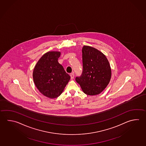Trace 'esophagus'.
Wrapping results in <instances>:
<instances>
[{"label": "esophagus", "instance_id": "esophagus-1", "mask_svg": "<svg viewBox=\"0 0 146 146\" xmlns=\"http://www.w3.org/2000/svg\"><path fill=\"white\" fill-rule=\"evenodd\" d=\"M70 78H71V79H73L74 78V73H72V74H70Z\"/></svg>", "mask_w": 146, "mask_h": 146}]
</instances>
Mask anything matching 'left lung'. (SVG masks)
I'll list each match as a JSON object with an SVG mask.
<instances>
[{"mask_svg": "<svg viewBox=\"0 0 146 146\" xmlns=\"http://www.w3.org/2000/svg\"><path fill=\"white\" fill-rule=\"evenodd\" d=\"M83 71L81 76L76 78L83 92L88 95L101 93L109 84L111 78V68L104 53L88 46L82 48Z\"/></svg>", "mask_w": 146, "mask_h": 146, "instance_id": "obj_1", "label": "left lung"}]
</instances>
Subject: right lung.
I'll list each match as a JSON object with an SVG mask.
<instances>
[{"label":"right lung","mask_w":146,"mask_h":146,"mask_svg":"<svg viewBox=\"0 0 146 146\" xmlns=\"http://www.w3.org/2000/svg\"><path fill=\"white\" fill-rule=\"evenodd\" d=\"M61 52L49 51L37 62L33 72L35 85L48 98L58 97L63 92L70 77L58 62Z\"/></svg>","instance_id":"right-lung-1"}]
</instances>
